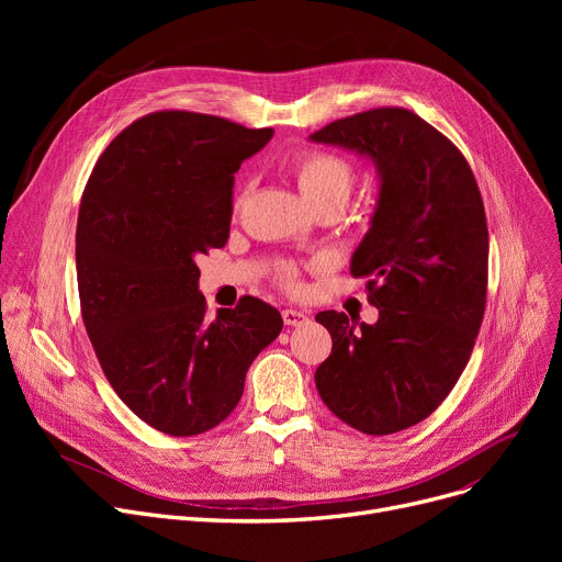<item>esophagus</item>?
<instances>
[{"mask_svg":"<svg viewBox=\"0 0 562 562\" xmlns=\"http://www.w3.org/2000/svg\"><path fill=\"white\" fill-rule=\"evenodd\" d=\"M282 321L284 326H303V323H307V314L299 310H282Z\"/></svg>","mask_w":562,"mask_h":562,"instance_id":"esophagus-1","label":"esophagus"}]
</instances>
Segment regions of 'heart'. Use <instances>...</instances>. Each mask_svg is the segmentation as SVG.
I'll return each instance as SVG.
<instances>
[{"label": "heart", "mask_w": 562, "mask_h": 562, "mask_svg": "<svg viewBox=\"0 0 562 562\" xmlns=\"http://www.w3.org/2000/svg\"><path fill=\"white\" fill-rule=\"evenodd\" d=\"M291 170H293V177H296L301 193L312 206L326 204V202H335L344 206V202L352 191V184H356V170H352V166L339 155L323 153V150L303 153L301 157H296V161H293ZM241 202H244L241 195L234 200V212L239 210ZM276 278L286 289L299 286V271L296 266L291 263H280Z\"/></svg>", "instance_id": "obj_1"}]
</instances>
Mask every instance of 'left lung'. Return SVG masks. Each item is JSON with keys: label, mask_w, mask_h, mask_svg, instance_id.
Listing matches in <instances>:
<instances>
[{"label": "left lung", "mask_w": 562, "mask_h": 562, "mask_svg": "<svg viewBox=\"0 0 562 562\" xmlns=\"http://www.w3.org/2000/svg\"><path fill=\"white\" fill-rule=\"evenodd\" d=\"M310 138L367 155L380 175L371 227L350 259L380 316L367 326L316 314L333 337L316 390L344 424L392 435L432 415L474 350L487 299L483 198L464 155L407 109H369Z\"/></svg>", "instance_id": "8db88e82"}]
</instances>
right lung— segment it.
I'll return each instance as SVG.
<instances>
[{
	"label": "right lung",
	"mask_w": 562,
	"mask_h": 562,
	"mask_svg": "<svg viewBox=\"0 0 562 562\" xmlns=\"http://www.w3.org/2000/svg\"><path fill=\"white\" fill-rule=\"evenodd\" d=\"M271 136L155 111L109 143L83 189L75 255L88 339L113 392L166 435L227 419L248 367L282 330L280 312L252 296L206 321L195 263L227 244L234 172Z\"/></svg>",
	"instance_id": "1"
}]
</instances>
